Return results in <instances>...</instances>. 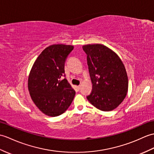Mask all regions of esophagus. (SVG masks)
I'll return each instance as SVG.
<instances>
[{
	"mask_svg": "<svg viewBox=\"0 0 154 154\" xmlns=\"http://www.w3.org/2000/svg\"><path fill=\"white\" fill-rule=\"evenodd\" d=\"M76 88L78 91H79L81 89V86H76Z\"/></svg>",
	"mask_w": 154,
	"mask_h": 154,
	"instance_id": "34e87169",
	"label": "esophagus"
}]
</instances>
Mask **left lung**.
Wrapping results in <instances>:
<instances>
[{"label":"left lung","mask_w":154,"mask_h":154,"mask_svg":"<svg viewBox=\"0 0 154 154\" xmlns=\"http://www.w3.org/2000/svg\"><path fill=\"white\" fill-rule=\"evenodd\" d=\"M87 63L92 83L88 100L96 108L109 112L117 108L128 92V81L125 67L119 56L101 44L85 45Z\"/></svg>","instance_id":"left-lung-1"}]
</instances>
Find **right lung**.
<instances>
[{"mask_svg":"<svg viewBox=\"0 0 154 154\" xmlns=\"http://www.w3.org/2000/svg\"><path fill=\"white\" fill-rule=\"evenodd\" d=\"M74 46L63 44L46 47L37 57L28 76L32 100L45 115L56 117L71 105L75 95L64 73L66 60Z\"/></svg>","mask_w":154,"mask_h":154,"instance_id":"obj_1","label":"right lung"}]
</instances>
